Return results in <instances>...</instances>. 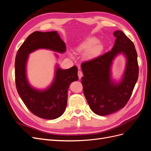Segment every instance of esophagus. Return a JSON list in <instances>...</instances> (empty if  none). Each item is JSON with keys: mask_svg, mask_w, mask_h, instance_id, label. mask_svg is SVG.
Wrapping results in <instances>:
<instances>
[{"mask_svg": "<svg viewBox=\"0 0 151 151\" xmlns=\"http://www.w3.org/2000/svg\"><path fill=\"white\" fill-rule=\"evenodd\" d=\"M83 72H82L80 71V70H79V71H78V77H79V79H81V77H83Z\"/></svg>", "mask_w": 151, "mask_h": 151, "instance_id": "1", "label": "esophagus"}]
</instances>
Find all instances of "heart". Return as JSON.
I'll list each match as a JSON object with an SVG mask.
<instances>
[{"mask_svg": "<svg viewBox=\"0 0 151 151\" xmlns=\"http://www.w3.org/2000/svg\"><path fill=\"white\" fill-rule=\"evenodd\" d=\"M99 43V40L96 37L88 38L82 43L77 47V51L79 52H88L87 57L89 59L98 57L104 48L103 44Z\"/></svg>", "mask_w": 151, "mask_h": 151, "instance_id": "1", "label": "heart"}]
</instances>
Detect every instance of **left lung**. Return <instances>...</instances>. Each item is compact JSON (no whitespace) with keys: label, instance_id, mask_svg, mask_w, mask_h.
<instances>
[{"label":"left lung","instance_id":"left-lung-1","mask_svg":"<svg viewBox=\"0 0 151 151\" xmlns=\"http://www.w3.org/2000/svg\"><path fill=\"white\" fill-rule=\"evenodd\" d=\"M113 35L116 40L111 51L81 64L84 96L91 110L99 116L109 115L125 106L139 76L137 54L133 42L122 31H115ZM120 54L126 58V66L122 79L116 82L111 77V66Z\"/></svg>","mask_w":151,"mask_h":151}]
</instances>
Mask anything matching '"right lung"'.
<instances>
[{"mask_svg": "<svg viewBox=\"0 0 151 151\" xmlns=\"http://www.w3.org/2000/svg\"><path fill=\"white\" fill-rule=\"evenodd\" d=\"M38 49H47L57 53L66 51L65 43L57 31L31 33L19 48L15 60V79L17 93L29 110L35 115L54 120L64 113L67 106L68 89L72 82L79 79L76 66L62 69L55 67L52 83L45 89L34 88L29 83L26 65L29 54ZM57 57H58L56 54Z\"/></svg>", "mask_w": 151, "mask_h": 151, "instance_id": "obj_1", "label": "right lung"}]
</instances>
